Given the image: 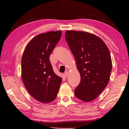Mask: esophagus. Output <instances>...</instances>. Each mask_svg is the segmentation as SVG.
<instances>
[{"instance_id": "obj_1", "label": "esophagus", "mask_w": 129, "mask_h": 129, "mask_svg": "<svg viewBox=\"0 0 129 129\" xmlns=\"http://www.w3.org/2000/svg\"><path fill=\"white\" fill-rule=\"evenodd\" d=\"M68 75V71H67V72H65L64 73V76H65V77H67Z\"/></svg>"}]
</instances>
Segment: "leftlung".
<instances>
[{
    "label": "left lung",
    "instance_id": "left-lung-1",
    "mask_svg": "<svg viewBox=\"0 0 129 129\" xmlns=\"http://www.w3.org/2000/svg\"><path fill=\"white\" fill-rule=\"evenodd\" d=\"M65 39L81 76L80 83L75 89L76 97L85 102L94 100L110 79L112 69L110 51L102 39L89 33L68 30Z\"/></svg>",
    "mask_w": 129,
    "mask_h": 129
}]
</instances>
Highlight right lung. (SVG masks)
Listing matches in <instances>:
<instances>
[{
  "instance_id": "right-lung-1",
  "label": "right lung",
  "mask_w": 129,
  "mask_h": 129,
  "mask_svg": "<svg viewBox=\"0 0 129 129\" xmlns=\"http://www.w3.org/2000/svg\"><path fill=\"white\" fill-rule=\"evenodd\" d=\"M61 36L60 30L37 35L26 46L21 59L24 86L33 97L43 103L55 99L62 81L54 72L49 60Z\"/></svg>"
}]
</instances>
